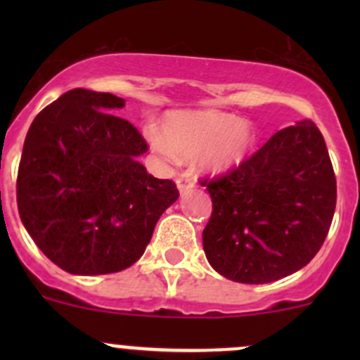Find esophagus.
I'll use <instances>...</instances> for the list:
<instances>
[{
  "mask_svg": "<svg viewBox=\"0 0 360 360\" xmlns=\"http://www.w3.org/2000/svg\"><path fill=\"white\" fill-rule=\"evenodd\" d=\"M176 184H177V190H179V193L183 195L195 186V181L191 179L190 176H186V174H181V176L176 179Z\"/></svg>",
  "mask_w": 360,
  "mask_h": 360,
  "instance_id": "obj_1",
  "label": "esophagus"
}]
</instances>
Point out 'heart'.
Masks as SVG:
<instances>
[{"label":"heart","mask_w":360,"mask_h":360,"mask_svg":"<svg viewBox=\"0 0 360 360\" xmlns=\"http://www.w3.org/2000/svg\"><path fill=\"white\" fill-rule=\"evenodd\" d=\"M155 151L167 158H195L205 172L223 174L235 169L252 150V122L217 110L176 111L163 122L162 132L150 130Z\"/></svg>","instance_id":"b5f03b06"}]
</instances>
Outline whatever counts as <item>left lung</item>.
<instances>
[{"instance_id": "left-lung-1", "label": "left lung", "mask_w": 360, "mask_h": 360, "mask_svg": "<svg viewBox=\"0 0 360 360\" xmlns=\"http://www.w3.org/2000/svg\"><path fill=\"white\" fill-rule=\"evenodd\" d=\"M202 186L212 198L207 261L242 284H268L310 263L335 216V170L310 120L278 130L238 169Z\"/></svg>"}]
</instances>
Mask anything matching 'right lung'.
Listing matches in <instances>:
<instances>
[{
    "label": "right lung",
    "instance_id": "1",
    "mask_svg": "<svg viewBox=\"0 0 360 360\" xmlns=\"http://www.w3.org/2000/svg\"><path fill=\"white\" fill-rule=\"evenodd\" d=\"M125 101L75 89L39 112L17 176L22 224L52 263L72 275L132 266L155 224L179 198L176 184L146 172L136 127L112 115Z\"/></svg>",
    "mask_w": 360,
    "mask_h": 360
}]
</instances>
